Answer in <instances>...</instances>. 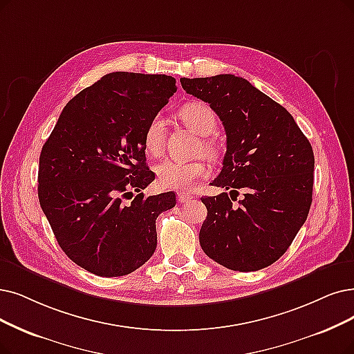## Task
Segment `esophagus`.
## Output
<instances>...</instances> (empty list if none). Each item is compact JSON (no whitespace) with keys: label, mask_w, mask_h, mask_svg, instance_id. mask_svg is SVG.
I'll return each instance as SVG.
<instances>
[{"label":"esophagus","mask_w":354,"mask_h":354,"mask_svg":"<svg viewBox=\"0 0 354 354\" xmlns=\"http://www.w3.org/2000/svg\"><path fill=\"white\" fill-rule=\"evenodd\" d=\"M177 199L180 203H189L193 199V196L186 192H180V193H177Z\"/></svg>","instance_id":"34e87169"}]
</instances>
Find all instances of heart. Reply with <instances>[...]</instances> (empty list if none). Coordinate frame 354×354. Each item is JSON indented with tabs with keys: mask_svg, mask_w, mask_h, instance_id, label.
Listing matches in <instances>:
<instances>
[{
	"mask_svg": "<svg viewBox=\"0 0 354 354\" xmlns=\"http://www.w3.org/2000/svg\"><path fill=\"white\" fill-rule=\"evenodd\" d=\"M180 119L189 129L201 136H209L215 132L218 119L215 111L206 103L190 102L178 110ZM145 149L151 155H160L164 148V119L153 116L145 129L144 135ZM202 149L207 157H216L218 145L210 139L202 140ZM209 174V165L203 160L196 161H176L165 160L157 167V176L161 185L167 189L189 190L197 181Z\"/></svg>",
	"mask_w": 354,
	"mask_h": 354,
	"instance_id": "1",
	"label": "heart"
}]
</instances>
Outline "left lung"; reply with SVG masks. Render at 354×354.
<instances>
[{
	"label": "left lung",
	"instance_id": "1",
	"mask_svg": "<svg viewBox=\"0 0 354 354\" xmlns=\"http://www.w3.org/2000/svg\"><path fill=\"white\" fill-rule=\"evenodd\" d=\"M187 94L209 103L223 123L226 152L205 196L199 241L207 257L235 272L277 261L305 223L314 187V151L290 113L247 80L231 74L181 78ZM245 197L236 205L234 194Z\"/></svg>",
	"mask_w": 354,
	"mask_h": 354
}]
</instances>
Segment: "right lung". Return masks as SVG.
Masks as SVG:
<instances>
[{
	"label": "right lung",
	"mask_w": 354,
	"mask_h": 354,
	"mask_svg": "<svg viewBox=\"0 0 354 354\" xmlns=\"http://www.w3.org/2000/svg\"><path fill=\"white\" fill-rule=\"evenodd\" d=\"M177 91L176 78L111 73L69 100L39 158V202L56 241L93 274L118 277L157 248L155 221L176 206L174 192L144 197L149 120ZM138 192L128 205L122 199Z\"/></svg>",
	"instance_id": "obj_1"
}]
</instances>
